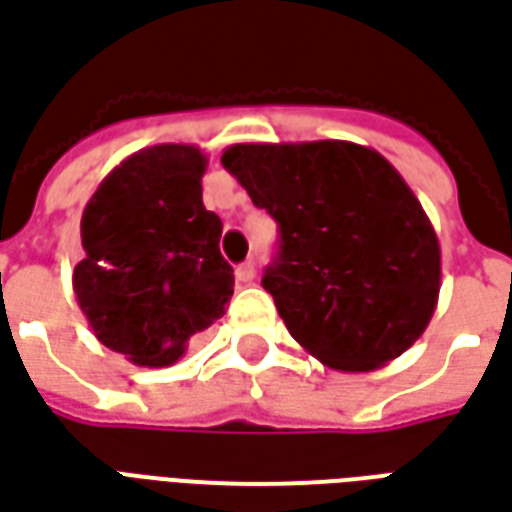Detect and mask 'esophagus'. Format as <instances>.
<instances>
[{"label": "esophagus", "mask_w": 512, "mask_h": 512, "mask_svg": "<svg viewBox=\"0 0 512 512\" xmlns=\"http://www.w3.org/2000/svg\"><path fill=\"white\" fill-rule=\"evenodd\" d=\"M255 263L252 260H246V263H241V266L235 268V279L241 282V285H252L255 282Z\"/></svg>", "instance_id": "34e87169"}]
</instances>
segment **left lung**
Wrapping results in <instances>:
<instances>
[{
	"label": "left lung",
	"instance_id": "8db88e82",
	"mask_svg": "<svg viewBox=\"0 0 512 512\" xmlns=\"http://www.w3.org/2000/svg\"><path fill=\"white\" fill-rule=\"evenodd\" d=\"M222 164L277 219L263 288L304 351L367 373L417 343L439 301V238L381 153L343 139L246 142Z\"/></svg>",
	"mask_w": 512,
	"mask_h": 512
}]
</instances>
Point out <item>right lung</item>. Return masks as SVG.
<instances>
[{"instance_id": "1", "label": "right lung", "mask_w": 512, "mask_h": 512, "mask_svg": "<svg viewBox=\"0 0 512 512\" xmlns=\"http://www.w3.org/2000/svg\"><path fill=\"white\" fill-rule=\"evenodd\" d=\"M205 167L200 147H145L101 180L82 213L73 293L95 337L139 367L175 365L233 296L222 219L202 205Z\"/></svg>"}]
</instances>
